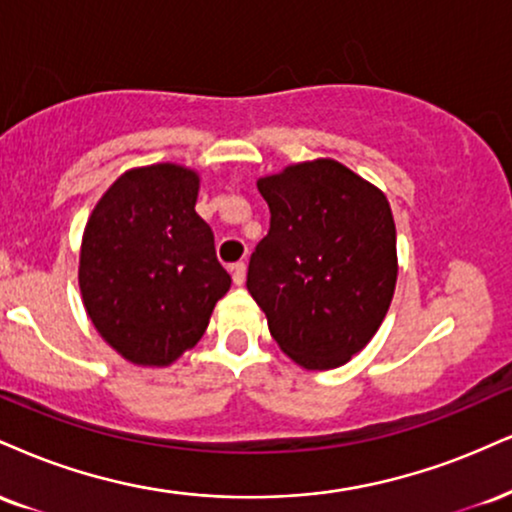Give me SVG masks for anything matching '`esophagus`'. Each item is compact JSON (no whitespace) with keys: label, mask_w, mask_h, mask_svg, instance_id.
<instances>
[{"label":"esophagus","mask_w":512,"mask_h":512,"mask_svg":"<svg viewBox=\"0 0 512 512\" xmlns=\"http://www.w3.org/2000/svg\"><path fill=\"white\" fill-rule=\"evenodd\" d=\"M231 276H233V283H236V286H243V281H245V262L231 264Z\"/></svg>","instance_id":"obj_1"}]
</instances>
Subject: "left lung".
Segmentation results:
<instances>
[{
    "label": "left lung",
    "instance_id": "obj_1",
    "mask_svg": "<svg viewBox=\"0 0 512 512\" xmlns=\"http://www.w3.org/2000/svg\"><path fill=\"white\" fill-rule=\"evenodd\" d=\"M257 190L272 219L250 257V295L300 367L346 365L377 334L396 291L389 200L336 159L291 164Z\"/></svg>",
    "mask_w": 512,
    "mask_h": 512
}]
</instances>
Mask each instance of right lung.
Instances as JSON below:
<instances>
[{
	"label": "right lung",
	"instance_id": "right-lung-1",
	"mask_svg": "<svg viewBox=\"0 0 512 512\" xmlns=\"http://www.w3.org/2000/svg\"><path fill=\"white\" fill-rule=\"evenodd\" d=\"M200 176L171 162L121 174L92 209L78 283L92 326L133 365L166 367L205 334L231 276L195 212Z\"/></svg>",
	"mask_w": 512,
	"mask_h": 512
}]
</instances>
